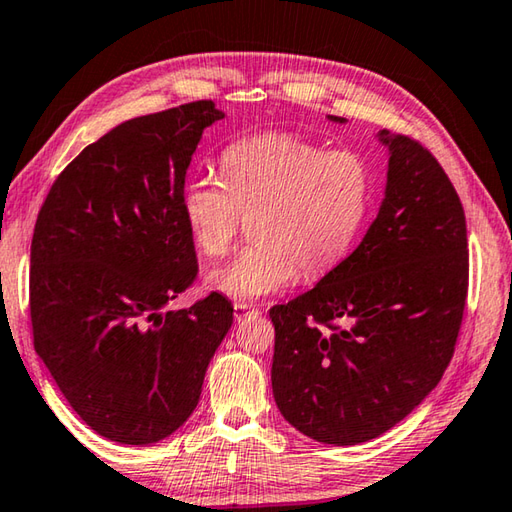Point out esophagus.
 <instances>
[{"instance_id": "34e87169", "label": "esophagus", "mask_w": 512, "mask_h": 512, "mask_svg": "<svg viewBox=\"0 0 512 512\" xmlns=\"http://www.w3.org/2000/svg\"><path fill=\"white\" fill-rule=\"evenodd\" d=\"M253 314H259L257 307L248 305V302H235V318H237V320L246 318V316H253Z\"/></svg>"}]
</instances>
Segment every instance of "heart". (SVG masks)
I'll return each instance as SVG.
<instances>
[{"label":"heart","instance_id":"obj_1","mask_svg":"<svg viewBox=\"0 0 512 512\" xmlns=\"http://www.w3.org/2000/svg\"><path fill=\"white\" fill-rule=\"evenodd\" d=\"M370 201L372 169L361 153L259 133L223 151L221 180H189L180 212L196 250L210 259L228 255L253 219V244L207 275L212 291L250 302L287 289L298 273L316 280L343 262Z\"/></svg>","mask_w":512,"mask_h":512}]
</instances>
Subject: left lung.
Returning <instances> with one entry per match:
<instances>
[{
	"mask_svg": "<svg viewBox=\"0 0 512 512\" xmlns=\"http://www.w3.org/2000/svg\"><path fill=\"white\" fill-rule=\"evenodd\" d=\"M379 140L391 153L386 196L366 237L314 289L268 311L277 409L339 447L381 436L438 386L470 275L452 180L413 137Z\"/></svg>",
	"mask_w": 512,
	"mask_h": 512,
	"instance_id": "1",
	"label": "left lung"
}]
</instances>
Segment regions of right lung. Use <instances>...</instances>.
<instances>
[{"instance_id":"add662e5","label":"right lung","mask_w":512,"mask_h":512,"mask_svg":"<svg viewBox=\"0 0 512 512\" xmlns=\"http://www.w3.org/2000/svg\"><path fill=\"white\" fill-rule=\"evenodd\" d=\"M216 119L205 99L112 128L60 171L33 230V348L79 418L121 445L158 443L192 415L232 325L216 291L164 311L198 273L180 196Z\"/></svg>"}]
</instances>
